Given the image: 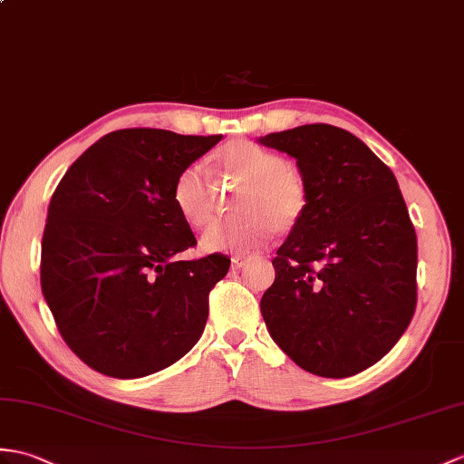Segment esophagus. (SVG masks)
Returning <instances> with one entry per match:
<instances>
[{"label":"esophagus","mask_w":464,"mask_h":464,"mask_svg":"<svg viewBox=\"0 0 464 464\" xmlns=\"http://www.w3.org/2000/svg\"><path fill=\"white\" fill-rule=\"evenodd\" d=\"M245 263H246V258H243V256H233V258H231V268H233V271H239V268L245 266Z\"/></svg>","instance_id":"obj_1"}]
</instances>
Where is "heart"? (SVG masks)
I'll return each instance as SVG.
<instances>
[{
    "label": "heart",
    "instance_id": "obj_1",
    "mask_svg": "<svg viewBox=\"0 0 464 464\" xmlns=\"http://www.w3.org/2000/svg\"><path fill=\"white\" fill-rule=\"evenodd\" d=\"M218 174L239 183L231 201L235 218L215 223L201 237L206 251L246 255L271 239L273 231L288 233L303 218L308 201L303 174L285 160L249 140H235L213 156ZM171 201L181 219L203 227L213 218V196L201 164L183 168L171 186Z\"/></svg>",
    "mask_w": 464,
    "mask_h": 464
}]
</instances>
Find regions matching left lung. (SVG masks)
Returning a JSON list of instances; mask_svg holds the SVG:
<instances>
[{
  "label": "left lung",
  "mask_w": 464,
  "mask_h": 464,
  "mask_svg": "<svg viewBox=\"0 0 464 464\" xmlns=\"http://www.w3.org/2000/svg\"><path fill=\"white\" fill-rule=\"evenodd\" d=\"M258 142L293 156L308 191L273 258L266 330L310 373H360L395 346L417 304V237L397 179L360 138L330 124Z\"/></svg>",
  "instance_id": "8db88e82"
}]
</instances>
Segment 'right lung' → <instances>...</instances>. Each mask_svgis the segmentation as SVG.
Returning a JSON list of instances; mask_svg holds the SVG:
<instances>
[{
    "mask_svg": "<svg viewBox=\"0 0 464 464\" xmlns=\"http://www.w3.org/2000/svg\"><path fill=\"white\" fill-rule=\"evenodd\" d=\"M223 136L126 128L102 136L53 193L41 241V290L67 346L111 378L156 373L201 338L209 290L231 261L196 245L171 186Z\"/></svg>",
    "mask_w": 464,
    "mask_h": 464,
    "instance_id": "1",
    "label": "right lung"
}]
</instances>
